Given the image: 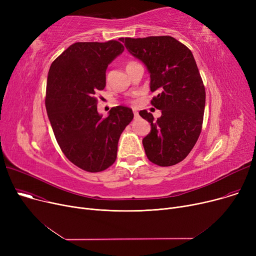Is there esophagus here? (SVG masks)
Here are the masks:
<instances>
[{"mask_svg": "<svg viewBox=\"0 0 256 256\" xmlns=\"http://www.w3.org/2000/svg\"><path fill=\"white\" fill-rule=\"evenodd\" d=\"M134 116H135V118H137L139 116V114H138V112L136 110H134Z\"/></svg>", "mask_w": 256, "mask_h": 256, "instance_id": "esophagus-1", "label": "esophagus"}]
</instances>
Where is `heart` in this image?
I'll use <instances>...</instances> for the list:
<instances>
[{
    "mask_svg": "<svg viewBox=\"0 0 256 256\" xmlns=\"http://www.w3.org/2000/svg\"><path fill=\"white\" fill-rule=\"evenodd\" d=\"M132 63H134V61H130V62H128V64H126V66H128V64H132Z\"/></svg>",
    "mask_w": 256,
    "mask_h": 256,
    "instance_id": "obj_1",
    "label": "heart"
}]
</instances>
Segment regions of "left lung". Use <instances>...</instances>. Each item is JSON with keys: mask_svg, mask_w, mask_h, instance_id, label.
<instances>
[{"mask_svg": "<svg viewBox=\"0 0 256 256\" xmlns=\"http://www.w3.org/2000/svg\"><path fill=\"white\" fill-rule=\"evenodd\" d=\"M119 40L147 66L150 91L158 92L150 104L162 111L156 121L152 113L139 112L152 126L142 140L146 156L160 167L176 165L193 150L204 122L206 88L193 54L171 36Z\"/></svg>", "mask_w": 256, "mask_h": 256, "instance_id": "obj_1", "label": "left lung"}]
</instances>
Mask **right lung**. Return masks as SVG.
Here are the masks:
<instances>
[{"mask_svg": "<svg viewBox=\"0 0 256 256\" xmlns=\"http://www.w3.org/2000/svg\"><path fill=\"white\" fill-rule=\"evenodd\" d=\"M124 46L117 40L76 42L52 63L46 108L54 135L64 156L87 172L114 164L121 132L134 118L132 109L112 108L108 117L98 113L96 93L106 87V70Z\"/></svg>", "mask_w": 256, "mask_h": 256, "instance_id": "add662e5", "label": "right lung"}]
</instances>
